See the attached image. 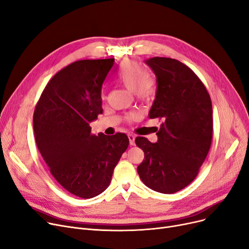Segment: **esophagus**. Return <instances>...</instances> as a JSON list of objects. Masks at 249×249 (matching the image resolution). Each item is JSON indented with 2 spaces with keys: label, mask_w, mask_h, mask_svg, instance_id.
Instances as JSON below:
<instances>
[{
  "label": "esophagus",
  "mask_w": 249,
  "mask_h": 249,
  "mask_svg": "<svg viewBox=\"0 0 249 249\" xmlns=\"http://www.w3.org/2000/svg\"><path fill=\"white\" fill-rule=\"evenodd\" d=\"M130 145H135V136L133 134H128Z\"/></svg>",
  "instance_id": "esophagus-1"
}]
</instances>
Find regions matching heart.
Returning <instances> with one entry per match:
<instances>
[{
	"instance_id": "1",
	"label": "heart",
	"mask_w": 249,
	"mask_h": 249,
	"mask_svg": "<svg viewBox=\"0 0 249 249\" xmlns=\"http://www.w3.org/2000/svg\"><path fill=\"white\" fill-rule=\"evenodd\" d=\"M118 82L127 89L134 91L143 101L150 100L156 93L155 82L150 74L143 72L141 65L132 60L124 61L118 72ZM135 115L129 117V120L135 119Z\"/></svg>"
}]
</instances>
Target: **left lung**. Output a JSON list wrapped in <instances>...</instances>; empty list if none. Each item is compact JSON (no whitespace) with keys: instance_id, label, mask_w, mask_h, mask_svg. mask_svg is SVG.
Instances as JSON below:
<instances>
[{"instance_id":"8db88e82","label":"left lung","mask_w":249,"mask_h":249,"mask_svg":"<svg viewBox=\"0 0 249 249\" xmlns=\"http://www.w3.org/2000/svg\"><path fill=\"white\" fill-rule=\"evenodd\" d=\"M145 62L158 84L149 118L163 122L156 143L136 137V145L144 151L137 173L149 189L174 194L196 178L210 150L211 98L197 74L182 62L168 57H152Z\"/></svg>"}]
</instances>
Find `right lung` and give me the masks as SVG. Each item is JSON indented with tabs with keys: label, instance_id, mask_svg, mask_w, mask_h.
Segmentation results:
<instances>
[{
	"label": "right lung",
	"instance_id": "obj_1",
	"mask_svg": "<svg viewBox=\"0 0 249 249\" xmlns=\"http://www.w3.org/2000/svg\"><path fill=\"white\" fill-rule=\"evenodd\" d=\"M114 58L77 60L46 85L33 114L37 147L59 184L80 198L106 190L129 145L126 134L91 133L89 123L102 109V86Z\"/></svg>",
	"mask_w": 249,
	"mask_h": 249
}]
</instances>
